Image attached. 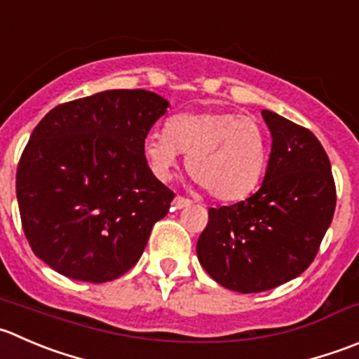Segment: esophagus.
<instances>
[{"label": "esophagus", "mask_w": 359, "mask_h": 359, "mask_svg": "<svg viewBox=\"0 0 359 359\" xmlns=\"http://www.w3.org/2000/svg\"><path fill=\"white\" fill-rule=\"evenodd\" d=\"M191 203H193V201L187 200V198H184V196H175V200H173V207H175V208L189 207Z\"/></svg>", "instance_id": "obj_1"}]
</instances>
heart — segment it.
Here are the masks:
<instances>
[{"label":"heart","instance_id":"1","mask_svg":"<svg viewBox=\"0 0 359 359\" xmlns=\"http://www.w3.org/2000/svg\"><path fill=\"white\" fill-rule=\"evenodd\" d=\"M186 152L194 180L219 201L249 196L263 179L266 133L252 117L233 112H182L166 121L165 133L147 135L144 154L158 179H168Z\"/></svg>","mask_w":359,"mask_h":359}]
</instances>
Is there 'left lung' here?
<instances>
[{
  "instance_id": "obj_1",
  "label": "left lung",
  "mask_w": 359,
  "mask_h": 359,
  "mask_svg": "<svg viewBox=\"0 0 359 359\" xmlns=\"http://www.w3.org/2000/svg\"><path fill=\"white\" fill-rule=\"evenodd\" d=\"M272 152L259 189L229 207L210 208L196 243L205 272L238 293L273 290L314 261L335 212L332 165L312 131L261 112Z\"/></svg>"
}]
</instances>
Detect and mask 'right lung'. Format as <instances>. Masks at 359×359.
<instances>
[{
	"label": "right lung",
	"mask_w": 359,
	"mask_h": 359,
	"mask_svg": "<svg viewBox=\"0 0 359 359\" xmlns=\"http://www.w3.org/2000/svg\"><path fill=\"white\" fill-rule=\"evenodd\" d=\"M170 103L112 89L52 109L17 166L20 221L33 252L61 276L109 283L137 264L175 194L144 142Z\"/></svg>",
	"instance_id": "obj_1"
}]
</instances>
